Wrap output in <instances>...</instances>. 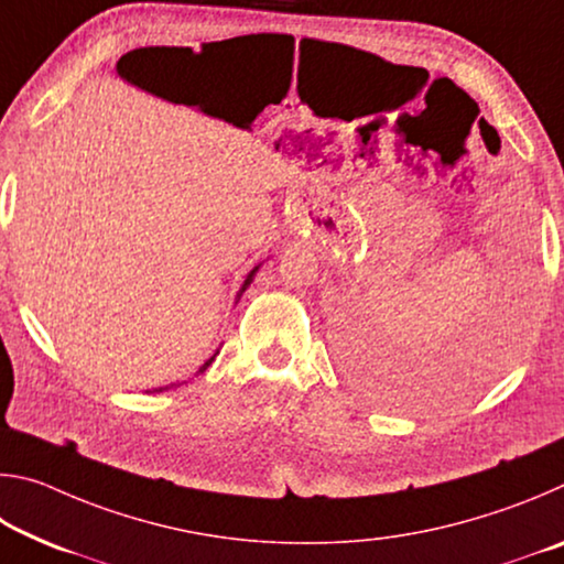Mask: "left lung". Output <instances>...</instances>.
<instances>
[{
    "label": "left lung",
    "instance_id": "left-lung-1",
    "mask_svg": "<svg viewBox=\"0 0 564 564\" xmlns=\"http://www.w3.org/2000/svg\"><path fill=\"white\" fill-rule=\"evenodd\" d=\"M505 326H485V330L463 340V346L435 358L423 368L405 370L383 358H366L360 368L362 383L390 403L400 400H455L485 386L502 366L508 348Z\"/></svg>",
    "mask_w": 564,
    "mask_h": 564
}]
</instances>
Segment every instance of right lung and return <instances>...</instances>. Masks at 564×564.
I'll return each mask as SVG.
<instances>
[{
  "mask_svg": "<svg viewBox=\"0 0 564 564\" xmlns=\"http://www.w3.org/2000/svg\"><path fill=\"white\" fill-rule=\"evenodd\" d=\"M137 52H141V54H147V50H137ZM121 59H123V56H121ZM119 64H121V62H119ZM141 64H144V66H147V69H144V72H139V76H141V79H144V76H147V79H149V72H151V66H154V62H151V59H149V56H141ZM127 82H131V79H127ZM131 84H133V82H131ZM137 87H139V84H137ZM259 269H261V263H259V265H253V271L246 275V281H243V285H241V291H238V293H236V299H241V295H243V291L248 289V285H251V283H253V275H256V273H259ZM216 356H218V350L214 352V356H212V358H208V360L204 362V366H202V368H198V370H196V373H204V370H206L208 366H212V362L216 360ZM164 390H169V386H166V388H156V390H151V393H164Z\"/></svg>",
  "mask_w": 564,
  "mask_h": 564,
  "instance_id": "1",
  "label": "right lung"
}]
</instances>
